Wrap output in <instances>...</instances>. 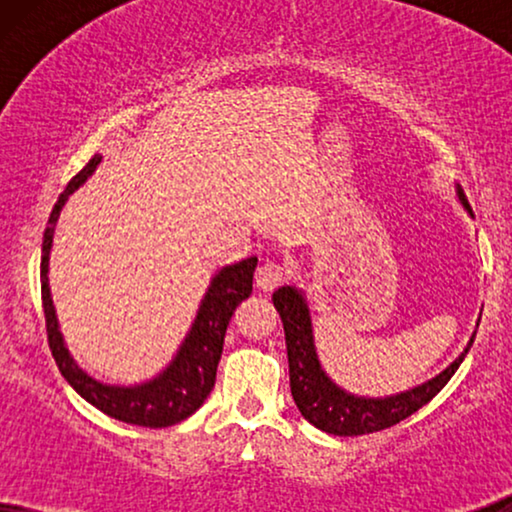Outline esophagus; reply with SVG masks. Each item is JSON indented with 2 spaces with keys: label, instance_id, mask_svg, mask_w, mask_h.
<instances>
[{
  "label": "esophagus",
  "instance_id": "34e87169",
  "mask_svg": "<svg viewBox=\"0 0 512 512\" xmlns=\"http://www.w3.org/2000/svg\"><path fill=\"white\" fill-rule=\"evenodd\" d=\"M284 279H286V270L284 265L279 263H272V261L263 263L261 268L256 270V286L263 291H275L277 286L284 284Z\"/></svg>",
  "mask_w": 512,
  "mask_h": 512
}]
</instances>
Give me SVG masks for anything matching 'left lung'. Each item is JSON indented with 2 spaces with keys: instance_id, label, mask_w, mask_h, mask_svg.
I'll list each match as a JSON object with an SVG mask.
<instances>
[{
  "instance_id": "obj_1",
  "label": "left lung",
  "mask_w": 512,
  "mask_h": 512,
  "mask_svg": "<svg viewBox=\"0 0 512 512\" xmlns=\"http://www.w3.org/2000/svg\"><path fill=\"white\" fill-rule=\"evenodd\" d=\"M459 200L471 212V205H468L466 195L461 191ZM272 303H275V310L279 312L284 324L293 401H296L300 415L307 422L321 431L333 433V436H363V433L384 431L389 426L403 422L405 417H410L412 412H417L422 405L429 403L450 382V377L457 373V368L473 345L471 338L464 354L450 368H445L443 373L424 382L422 387L389 398H363L335 387L324 370H321L317 349H314L312 319L305 298L293 286H282V289L272 293Z\"/></svg>"
}]
</instances>
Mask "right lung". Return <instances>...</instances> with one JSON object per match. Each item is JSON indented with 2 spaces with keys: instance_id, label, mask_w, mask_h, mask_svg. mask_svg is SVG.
Instances as JSON below:
<instances>
[{
  "instance_id": "1",
  "label": "right lung",
  "mask_w": 512,
  "mask_h": 512,
  "mask_svg": "<svg viewBox=\"0 0 512 512\" xmlns=\"http://www.w3.org/2000/svg\"><path fill=\"white\" fill-rule=\"evenodd\" d=\"M100 160V156L90 158V163L60 193L51 216H48L44 244H41V305H44L48 347H51V354L58 363L62 377L72 384L76 394L86 398L104 415L125 424L165 429V426L179 424L186 417H191L205 403L209 391L214 389L216 366L221 361L226 328L235 307L251 296L258 261L256 258H244L240 263L223 268L212 279V286L205 293L191 333L186 335L184 345H181L167 370H163V375L146 384H139V387H109V384L93 380L76 366L58 331L51 291H48V254H51L55 221L62 212V205L95 172Z\"/></svg>"
}]
</instances>
